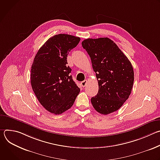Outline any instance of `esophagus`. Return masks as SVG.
Masks as SVG:
<instances>
[{"instance_id":"1","label":"esophagus","mask_w":160,"mask_h":160,"mask_svg":"<svg viewBox=\"0 0 160 160\" xmlns=\"http://www.w3.org/2000/svg\"><path fill=\"white\" fill-rule=\"evenodd\" d=\"M87 80H85L84 81H82L81 83H80V85H81V86L82 87H84L86 85H87Z\"/></svg>"}]
</instances>
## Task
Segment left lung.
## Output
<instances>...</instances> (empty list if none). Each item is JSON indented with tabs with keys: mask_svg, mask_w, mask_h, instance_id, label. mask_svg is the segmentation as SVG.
I'll return each mask as SVG.
<instances>
[{
	"mask_svg": "<svg viewBox=\"0 0 160 160\" xmlns=\"http://www.w3.org/2000/svg\"><path fill=\"white\" fill-rule=\"evenodd\" d=\"M82 45L90 57L98 80V93L91 98L93 107L105 115L117 111L132 89L134 73L131 62L109 38H87Z\"/></svg>",
	"mask_w": 160,
	"mask_h": 160,
	"instance_id": "left-lung-1",
	"label": "left lung"
}]
</instances>
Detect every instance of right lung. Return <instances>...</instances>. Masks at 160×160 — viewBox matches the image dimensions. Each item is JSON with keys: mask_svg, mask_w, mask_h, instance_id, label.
<instances>
[{"mask_svg": "<svg viewBox=\"0 0 160 160\" xmlns=\"http://www.w3.org/2000/svg\"><path fill=\"white\" fill-rule=\"evenodd\" d=\"M80 38L58 34L49 38L37 52L31 68V85L42 106L59 115L69 109L80 92L73 80L67 56Z\"/></svg>", "mask_w": 160, "mask_h": 160, "instance_id": "1", "label": "right lung"}]
</instances>
